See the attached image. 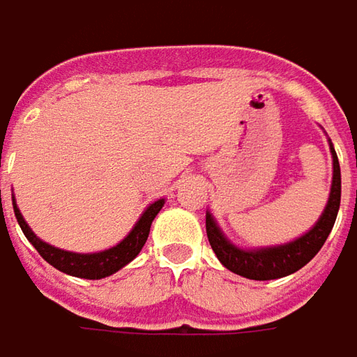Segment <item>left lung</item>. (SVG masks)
Returning a JSON list of instances; mask_svg holds the SVG:
<instances>
[{
  "instance_id": "left-lung-1",
  "label": "left lung",
  "mask_w": 357,
  "mask_h": 357,
  "mask_svg": "<svg viewBox=\"0 0 357 357\" xmlns=\"http://www.w3.org/2000/svg\"><path fill=\"white\" fill-rule=\"evenodd\" d=\"M332 152V188L330 197L326 203L324 211L308 233H304L298 239L275 245V247H261V249H239L223 235V231L217 227L213 215L205 213V229L211 249L217 255L221 264L231 273L251 280H273V278L287 277L296 273L306 263H310L314 255L322 249L328 239L330 231L336 223V215L340 209V195H342V176H340L338 155L334 152V146L330 142Z\"/></svg>"
}]
</instances>
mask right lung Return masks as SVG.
Returning a JSON list of instances; mask_svg holds the SVG:
<instances>
[{"instance_id": "1", "label": "right lung", "mask_w": 357, "mask_h": 357, "mask_svg": "<svg viewBox=\"0 0 357 357\" xmlns=\"http://www.w3.org/2000/svg\"><path fill=\"white\" fill-rule=\"evenodd\" d=\"M164 203H166V199H158V202L150 203L128 235L118 245L100 252H70L56 249V247L45 243L33 233L31 227L25 223V219L21 215L15 202H13V211H15V217H17V223L21 231H23V235L29 239V243L37 249V252L43 257L47 263L53 264L56 271L70 275V277L98 280V278L114 275L116 271H120L122 266H126L130 261H134L138 257V252L142 251V247L148 241L152 221L160 213V209L164 207Z\"/></svg>"}]
</instances>
